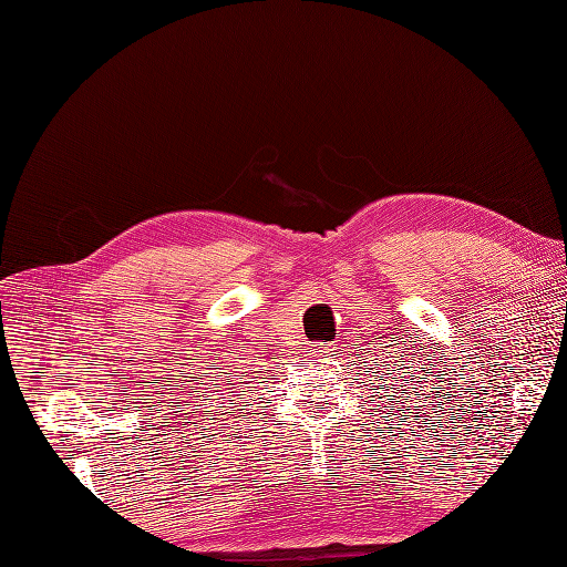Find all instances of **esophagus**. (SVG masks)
<instances>
[{
    "instance_id": "esophagus-1",
    "label": "esophagus",
    "mask_w": 567,
    "mask_h": 567,
    "mask_svg": "<svg viewBox=\"0 0 567 567\" xmlns=\"http://www.w3.org/2000/svg\"><path fill=\"white\" fill-rule=\"evenodd\" d=\"M310 352H312L315 357H323V359H326V357L331 354V348H323L321 342H319V346H312V348H310Z\"/></svg>"
}]
</instances>
